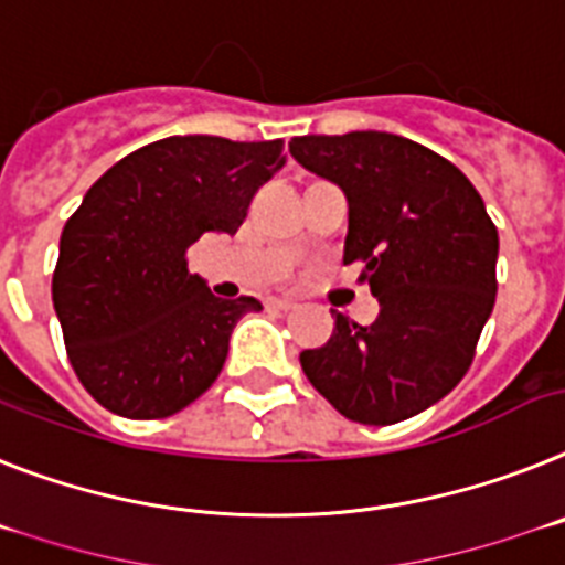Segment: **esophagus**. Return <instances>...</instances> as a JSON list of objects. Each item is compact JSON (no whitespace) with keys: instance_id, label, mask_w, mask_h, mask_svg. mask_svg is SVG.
Returning a JSON list of instances; mask_svg holds the SVG:
<instances>
[{"instance_id":"1","label":"esophagus","mask_w":565,"mask_h":565,"mask_svg":"<svg viewBox=\"0 0 565 565\" xmlns=\"http://www.w3.org/2000/svg\"><path fill=\"white\" fill-rule=\"evenodd\" d=\"M269 307H275V310H292L296 301L292 298H269Z\"/></svg>"}]
</instances>
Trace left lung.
I'll list each match as a JSON object with an SVG mask.
<instances>
[{
    "instance_id": "1",
    "label": "left lung",
    "mask_w": 565,
    "mask_h": 565,
    "mask_svg": "<svg viewBox=\"0 0 565 565\" xmlns=\"http://www.w3.org/2000/svg\"><path fill=\"white\" fill-rule=\"evenodd\" d=\"M290 154L344 192V264L364 260L379 301L367 327L335 312L330 341L305 350L301 367L348 419H411L471 367L497 298V226L471 180L407 137L307 135Z\"/></svg>"
}]
</instances>
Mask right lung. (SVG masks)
Masks as SVG:
<instances>
[{
	"mask_svg": "<svg viewBox=\"0 0 565 565\" xmlns=\"http://www.w3.org/2000/svg\"><path fill=\"white\" fill-rule=\"evenodd\" d=\"M281 140L166 137L85 192L60 238L54 310L71 367L111 414L163 419L212 387L253 296H212L186 267L206 232L235 235Z\"/></svg>",
	"mask_w": 565,
	"mask_h": 565,
	"instance_id": "right-lung-1",
	"label": "right lung"
}]
</instances>
